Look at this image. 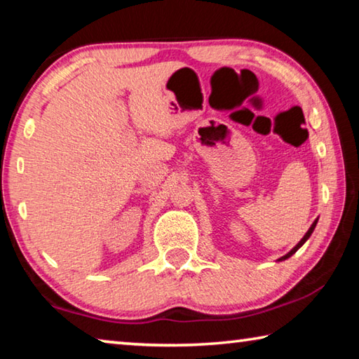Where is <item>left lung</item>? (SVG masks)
Wrapping results in <instances>:
<instances>
[{
  "mask_svg": "<svg viewBox=\"0 0 359 359\" xmlns=\"http://www.w3.org/2000/svg\"><path fill=\"white\" fill-rule=\"evenodd\" d=\"M317 222H318V218H317V220H315L312 224H311V228H309V231H307V233L306 234H304V238L299 241V242H297V244L293 247V248H291V250L287 253V255H283V257L282 258H278L277 261H285V259H288L290 257H291V255H294L297 250H299V248L304 245V244H306V241L309 239V238H311V236H312V233H313V229H315V226H317Z\"/></svg>",
  "mask_w": 359,
  "mask_h": 359,
  "instance_id": "obj_1",
  "label": "left lung"
}]
</instances>
